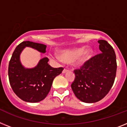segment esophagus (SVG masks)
Returning <instances> with one entry per match:
<instances>
[{
    "label": "esophagus",
    "instance_id": "1",
    "mask_svg": "<svg viewBox=\"0 0 127 127\" xmlns=\"http://www.w3.org/2000/svg\"><path fill=\"white\" fill-rule=\"evenodd\" d=\"M68 69H66V68H64V69L63 70V73H66V72H68Z\"/></svg>",
    "mask_w": 127,
    "mask_h": 127
}]
</instances>
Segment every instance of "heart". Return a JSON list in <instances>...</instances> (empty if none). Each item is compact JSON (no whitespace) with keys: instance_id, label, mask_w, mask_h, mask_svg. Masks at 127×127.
<instances>
[{"instance_id":"heart-1","label":"heart","mask_w":127,"mask_h":127,"mask_svg":"<svg viewBox=\"0 0 127 127\" xmlns=\"http://www.w3.org/2000/svg\"><path fill=\"white\" fill-rule=\"evenodd\" d=\"M93 50L90 48L81 46L67 49L59 52V57L61 60L66 63H74L77 66H83L91 59Z\"/></svg>"}]
</instances>
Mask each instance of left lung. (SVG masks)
Instances as JSON below:
<instances>
[{
    "label": "left lung",
    "mask_w": 127,
    "mask_h": 127,
    "mask_svg": "<svg viewBox=\"0 0 127 127\" xmlns=\"http://www.w3.org/2000/svg\"><path fill=\"white\" fill-rule=\"evenodd\" d=\"M101 53L92 57L85 65L74 70L75 77L71 87L77 99L87 103L97 102L111 89L117 70L116 56L112 46L99 40Z\"/></svg>",
    "instance_id": "1"
}]
</instances>
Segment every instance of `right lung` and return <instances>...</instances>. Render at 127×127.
Masks as SVG:
<instances>
[{"mask_svg":"<svg viewBox=\"0 0 127 127\" xmlns=\"http://www.w3.org/2000/svg\"><path fill=\"white\" fill-rule=\"evenodd\" d=\"M26 47L35 49L40 53L46 52V45L31 41H24L16 47L8 66V77L12 90L20 99L26 102L37 103L47 96L52 83L57 75L61 73L63 68H54L43 57L37 65L26 68L21 63L20 55Z\"/></svg>","mask_w":127,"mask_h":127,"instance_id":"add662e5","label":"right lung"}]
</instances>
